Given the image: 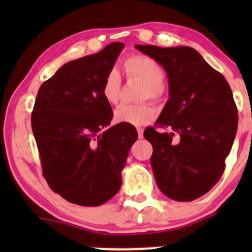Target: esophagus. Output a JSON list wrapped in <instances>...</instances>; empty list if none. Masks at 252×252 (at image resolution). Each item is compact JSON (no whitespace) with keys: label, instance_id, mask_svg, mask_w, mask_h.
Instances as JSON below:
<instances>
[{"label":"esophagus","instance_id":"34e87169","mask_svg":"<svg viewBox=\"0 0 252 252\" xmlns=\"http://www.w3.org/2000/svg\"><path fill=\"white\" fill-rule=\"evenodd\" d=\"M136 130H138V136H139V139H141L142 136H144V129L138 128V129H136Z\"/></svg>","mask_w":252,"mask_h":252}]
</instances>
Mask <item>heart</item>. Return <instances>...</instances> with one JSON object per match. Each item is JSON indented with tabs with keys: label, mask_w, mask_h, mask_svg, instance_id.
Returning <instances> with one entry per match:
<instances>
[{
	"label": "heart",
	"mask_w": 252,
	"mask_h": 252,
	"mask_svg": "<svg viewBox=\"0 0 252 252\" xmlns=\"http://www.w3.org/2000/svg\"><path fill=\"white\" fill-rule=\"evenodd\" d=\"M124 68L129 77L138 78L145 84L144 98L157 100L163 93L164 70L157 61L149 56L134 55L124 62ZM121 75L117 70H111L106 75L102 84V96L108 103L114 105L118 102L121 95ZM156 116V111L150 105H121L114 111V121L117 123L144 126Z\"/></svg>",
	"instance_id": "obj_1"
}]
</instances>
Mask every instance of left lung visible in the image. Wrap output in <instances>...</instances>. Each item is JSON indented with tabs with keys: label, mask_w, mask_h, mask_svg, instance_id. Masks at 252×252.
<instances>
[{
	"label": "left lung",
	"mask_w": 252,
	"mask_h": 252,
	"mask_svg": "<svg viewBox=\"0 0 252 252\" xmlns=\"http://www.w3.org/2000/svg\"><path fill=\"white\" fill-rule=\"evenodd\" d=\"M135 48L157 61L168 77L169 100L155 128L144 131L154 147L155 179L169 199L192 201L210 191L224 172L238 128L232 90L192 47Z\"/></svg>",
	"instance_id": "left-lung-1"
}]
</instances>
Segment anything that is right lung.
Wrapping results in <instances>:
<instances>
[{"instance_id": "right-lung-1", "label": "right lung", "mask_w": 252, "mask_h": 252, "mask_svg": "<svg viewBox=\"0 0 252 252\" xmlns=\"http://www.w3.org/2000/svg\"><path fill=\"white\" fill-rule=\"evenodd\" d=\"M124 44L63 64L39 89L32 126L47 184L72 204L100 206L122 185L129 150L138 139L131 124H111L113 112L102 84Z\"/></svg>"}]
</instances>
